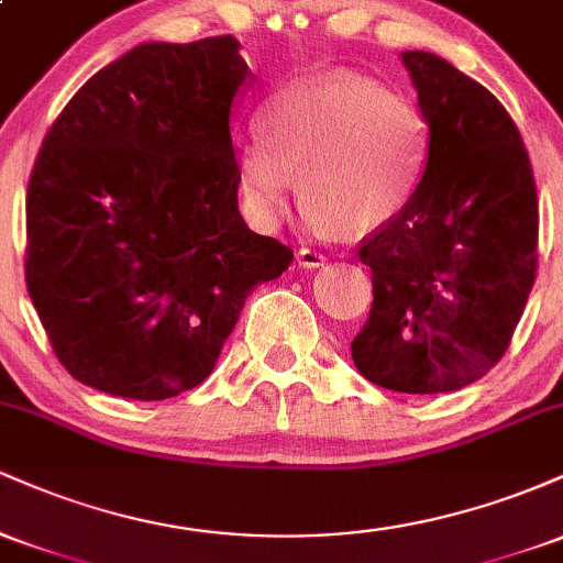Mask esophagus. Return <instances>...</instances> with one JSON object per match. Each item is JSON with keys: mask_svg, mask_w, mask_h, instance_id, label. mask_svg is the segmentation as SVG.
I'll return each mask as SVG.
<instances>
[{"mask_svg": "<svg viewBox=\"0 0 563 563\" xmlns=\"http://www.w3.org/2000/svg\"><path fill=\"white\" fill-rule=\"evenodd\" d=\"M296 262H299L303 269H314V267H322V264H325V256L314 249H299L296 251Z\"/></svg>", "mask_w": 563, "mask_h": 563, "instance_id": "34e87169", "label": "esophagus"}]
</instances>
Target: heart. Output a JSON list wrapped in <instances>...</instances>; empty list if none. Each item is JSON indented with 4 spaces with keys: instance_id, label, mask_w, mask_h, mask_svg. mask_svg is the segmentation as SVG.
<instances>
[{
    "instance_id": "1",
    "label": "heart",
    "mask_w": 563,
    "mask_h": 563,
    "mask_svg": "<svg viewBox=\"0 0 563 563\" xmlns=\"http://www.w3.org/2000/svg\"><path fill=\"white\" fill-rule=\"evenodd\" d=\"M241 153V196L262 224L280 222L299 172L307 217L352 235L394 222L416 198L429 158L421 108L363 76L283 89Z\"/></svg>"
}]
</instances>
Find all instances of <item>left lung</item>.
<instances>
[{
	"instance_id": "obj_1",
	"label": "left lung",
	"mask_w": 563,
	"mask_h": 563,
	"mask_svg": "<svg viewBox=\"0 0 563 563\" xmlns=\"http://www.w3.org/2000/svg\"><path fill=\"white\" fill-rule=\"evenodd\" d=\"M429 124L410 206L357 245L373 303L352 341L367 380L457 391L500 363L538 273V187L500 100L442 57L402 53Z\"/></svg>"
}]
</instances>
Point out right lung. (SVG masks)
<instances>
[{
    "mask_svg": "<svg viewBox=\"0 0 563 563\" xmlns=\"http://www.w3.org/2000/svg\"><path fill=\"white\" fill-rule=\"evenodd\" d=\"M235 36L129 49L68 100L25 192V286L81 384L156 402L209 378L249 294L294 262L238 211Z\"/></svg>",
    "mask_w": 563,
    "mask_h": 563,
    "instance_id": "1",
    "label": "right lung"
}]
</instances>
